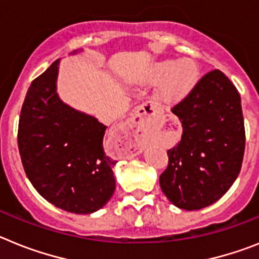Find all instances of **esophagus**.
Returning a JSON list of instances; mask_svg holds the SVG:
<instances>
[{
    "instance_id": "1",
    "label": "esophagus",
    "mask_w": 259,
    "mask_h": 259,
    "mask_svg": "<svg viewBox=\"0 0 259 259\" xmlns=\"http://www.w3.org/2000/svg\"><path fill=\"white\" fill-rule=\"evenodd\" d=\"M150 108H151L152 113L156 112V107L150 105ZM150 117L151 116L146 112L145 107H139L138 112H137L136 114V118H134L133 125L129 129L130 134H132L133 137V141H134V143H136L138 147H142V137L145 136L146 129H147V126L150 125Z\"/></svg>"
}]
</instances>
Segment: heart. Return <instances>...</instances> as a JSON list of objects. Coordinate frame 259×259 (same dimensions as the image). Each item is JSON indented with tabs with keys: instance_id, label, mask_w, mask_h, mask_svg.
Instances as JSON below:
<instances>
[{
	"instance_id": "b5f03b06",
	"label": "heart",
	"mask_w": 259,
	"mask_h": 259,
	"mask_svg": "<svg viewBox=\"0 0 259 259\" xmlns=\"http://www.w3.org/2000/svg\"><path fill=\"white\" fill-rule=\"evenodd\" d=\"M150 83H160L156 98L164 104H177L194 90L199 80V67L192 58L163 60L155 62L148 71Z\"/></svg>"
}]
</instances>
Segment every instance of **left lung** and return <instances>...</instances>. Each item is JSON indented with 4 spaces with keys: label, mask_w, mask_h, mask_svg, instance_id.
Wrapping results in <instances>:
<instances>
[{
    "label": "left lung",
    "mask_w": 259,
    "mask_h": 259,
    "mask_svg": "<svg viewBox=\"0 0 259 259\" xmlns=\"http://www.w3.org/2000/svg\"><path fill=\"white\" fill-rule=\"evenodd\" d=\"M183 137L168 151L159 183L165 197L183 210H201L227 193L241 169L245 150L241 98L220 70L207 73L173 107Z\"/></svg>",
    "instance_id": "obj_1"
}]
</instances>
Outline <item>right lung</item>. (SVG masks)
Returning a JSON list of instances; mask_svg holds the SVG:
<instances>
[{"label": "right lung", "instance_id": "1", "mask_svg": "<svg viewBox=\"0 0 259 259\" xmlns=\"http://www.w3.org/2000/svg\"><path fill=\"white\" fill-rule=\"evenodd\" d=\"M58 65L60 60L27 91L18 147L27 177L44 199L67 212L92 213L113 195L117 161L103 148L107 126L60 99Z\"/></svg>", "mask_w": 259, "mask_h": 259}]
</instances>
